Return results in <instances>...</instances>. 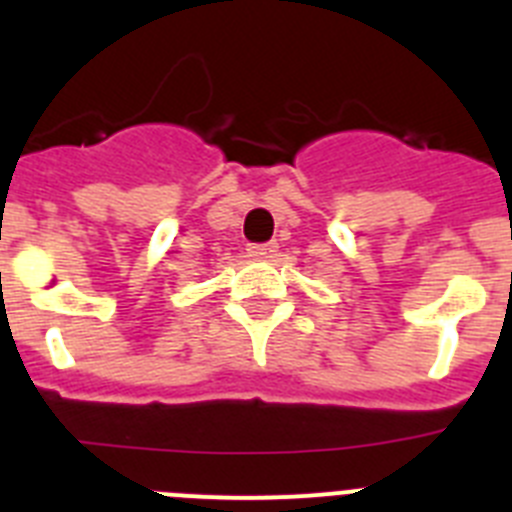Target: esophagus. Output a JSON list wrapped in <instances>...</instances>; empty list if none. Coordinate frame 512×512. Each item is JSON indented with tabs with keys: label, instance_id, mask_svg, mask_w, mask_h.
<instances>
[{
	"label": "esophagus",
	"instance_id": "1",
	"mask_svg": "<svg viewBox=\"0 0 512 512\" xmlns=\"http://www.w3.org/2000/svg\"><path fill=\"white\" fill-rule=\"evenodd\" d=\"M279 251V246L274 241L271 243H253V246H248V256H253V259H274Z\"/></svg>",
	"mask_w": 512,
	"mask_h": 512
}]
</instances>
